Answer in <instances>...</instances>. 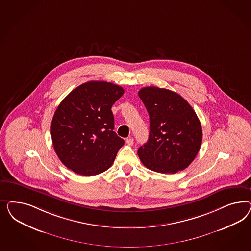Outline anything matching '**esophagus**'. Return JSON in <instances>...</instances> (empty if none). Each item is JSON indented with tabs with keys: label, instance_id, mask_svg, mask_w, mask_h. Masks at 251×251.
Instances as JSON below:
<instances>
[{
	"label": "esophagus",
	"instance_id": "34e87169",
	"mask_svg": "<svg viewBox=\"0 0 251 251\" xmlns=\"http://www.w3.org/2000/svg\"><path fill=\"white\" fill-rule=\"evenodd\" d=\"M126 144L129 145V146H131V145H133V139H132L131 137L127 138V139H126Z\"/></svg>",
	"mask_w": 251,
	"mask_h": 251
}]
</instances>
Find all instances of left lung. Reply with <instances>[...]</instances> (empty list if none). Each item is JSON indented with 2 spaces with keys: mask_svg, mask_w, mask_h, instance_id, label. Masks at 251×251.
I'll return each mask as SVG.
<instances>
[{
  "mask_svg": "<svg viewBox=\"0 0 251 251\" xmlns=\"http://www.w3.org/2000/svg\"><path fill=\"white\" fill-rule=\"evenodd\" d=\"M150 118L147 143L138 149L145 167L174 174L190 166L202 141V129L190 104L176 92L147 86L138 92Z\"/></svg>",
  "mask_w": 251,
  "mask_h": 251,
  "instance_id": "obj_1",
  "label": "left lung"
}]
</instances>
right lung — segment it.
Returning <instances> with one entry per match:
<instances>
[{"mask_svg": "<svg viewBox=\"0 0 251 251\" xmlns=\"http://www.w3.org/2000/svg\"><path fill=\"white\" fill-rule=\"evenodd\" d=\"M124 93L104 81L79 85L58 106L51 122L54 150L79 175H98L113 164L124 140L116 134L111 106Z\"/></svg>", "mask_w": 251, "mask_h": 251, "instance_id": "right-lung-1", "label": "right lung"}]
</instances>
